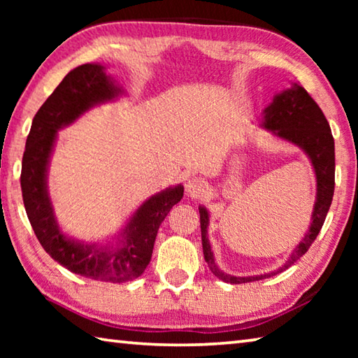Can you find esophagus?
Listing matches in <instances>:
<instances>
[{
    "label": "esophagus",
    "mask_w": 358,
    "mask_h": 358,
    "mask_svg": "<svg viewBox=\"0 0 358 358\" xmlns=\"http://www.w3.org/2000/svg\"><path fill=\"white\" fill-rule=\"evenodd\" d=\"M205 187H207V183H205L201 177H189L185 181V189L187 192V196H201V194L205 192Z\"/></svg>",
    "instance_id": "esophagus-1"
}]
</instances>
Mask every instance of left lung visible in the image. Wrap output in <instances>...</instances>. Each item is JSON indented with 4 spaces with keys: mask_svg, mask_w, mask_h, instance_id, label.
Wrapping results in <instances>:
<instances>
[{
    "mask_svg": "<svg viewBox=\"0 0 358 358\" xmlns=\"http://www.w3.org/2000/svg\"><path fill=\"white\" fill-rule=\"evenodd\" d=\"M259 128L268 131L275 138L295 145L306 155L313 166L314 175H316V201H314L310 226H308V230L299 241V245L289 254L286 262L278 266L276 270L252 276L229 275L217 266L208 240L210 213L203 205H201L199 213H201L203 257L213 275L229 284L265 280V278L281 273L300 257L305 256V252L310 250L313 241L316 240L324 226L325 216L331 205L333 191H335V141H333L330 124L325 115L311 96L306 93L305 88L294 82L290 88L276 93L273 101L264 108Z\"/></svg>",
    "mask_w": 358,
    "mask_h": 358,
    "instance_id": "8db88e82",
    "label": "left lung"
}]
</instances>
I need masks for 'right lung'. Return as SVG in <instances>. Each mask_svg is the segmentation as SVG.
Wrapping results in <instances>:
<instances>
[{"label":"right lung","mask_w":358,"mask_h":358,"mask_svg":"<svg viewBox=\"0 0 358 358\" xmlns=\"http://www.w3.org/2000/svg\"><path fill=\"white\" fill-rule=\"evenodd\" d=\"M124 94L104 64L77 66L34 115L22 159L23 203L42 248L72 273L108 282H126L143 273L153 254L157 229L183 197V185L169 186L150 196L115 235L102 241H85L66 234L59 226L48 192V167L58 131L76 123L90 108Z\"/></svg>","instance_id":"add662e5"}]
</instances>
